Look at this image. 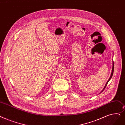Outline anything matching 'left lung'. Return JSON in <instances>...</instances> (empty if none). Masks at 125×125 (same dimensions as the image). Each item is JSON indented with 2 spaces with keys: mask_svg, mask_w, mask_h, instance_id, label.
Wrapping results in <instances>:
<instances>
[{
  "mask_svg": "<svg viewBox=\"0 0 125 125\" xmlns=\"http://www.w3.org/2000/svg\"><path fill=\"white\" fill-rule=\"evenodd\" d=\"M113 71H114V62H113V61H112V72H111V75H110V78H109V80H108V81L107 82V83H106V84H105V86H104V88L103 89V90H102V91L101 92V93H100V94H101V93H102V92H103V90H104L105 89V88H106V86H107V84H108V82H109V81L110 80V79H111V78H112V77L113 73Z\"/></svg>",
  "mask_w": 125,
  "mask_h": 125,
  "instance_id": "8db88e82",
  "label": "left lung"
}]
</instances>
